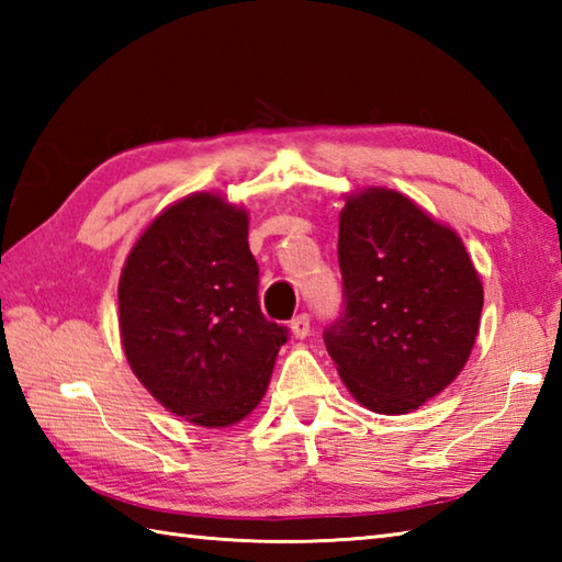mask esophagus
I'll return each instance as SVG.
<instances>
[{
	"label": "esophagus",
	"mask_w": 562,
	"mask_h": 562,
	"mask_svg": "<svg viewBox=\"0 0 562 562\" xmlns=\"http://www.w3.org/2000/svg\"><path fill=\"white\" fill-rule=\"evenodd\" d=\"M290 330H292L294 338H300V340L306 338L308 330H312V324H308V316H306V314L294 316V318L290 321Z\"/></svg>",
	"instance_id": "obj_1"
}]
</instances>
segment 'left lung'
Returning <instances> with one entry per match:
<instances>
[{"mask_svg":"<svg viewBox=\"0 0 562 562\" xmlns=\"http://www.w3.org/2000/svg\"><path fill=\"white\" fill-rule=\"evenodd\" d=\"M342 314L324 342L345 386L384 415L417 411L469 362L483 284L461 238L411 198L364 188L345 198Z\"/></svg>","mask_w":562,"mask_h":562,"instance_id":"8db88e82","label":"left lung"}]
</instances>
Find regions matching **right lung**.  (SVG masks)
<instances>
[{"label":"right lung","instance_id":"right-lung-1","mask_svg":"<svg viewBox=\"0 0 562 562\" xmlns=\"http://www.w3.org/2000/svg\"><path fill=\"white\" fill-rule=\"evenodd\" d=\"M117 324L135 376L166 411L226 427L266 396L288 328L260 312L248 214L214 193L166 207L130 250Z\"/></svg>","mask_w":562,"mask_h":562}]
</instances>
